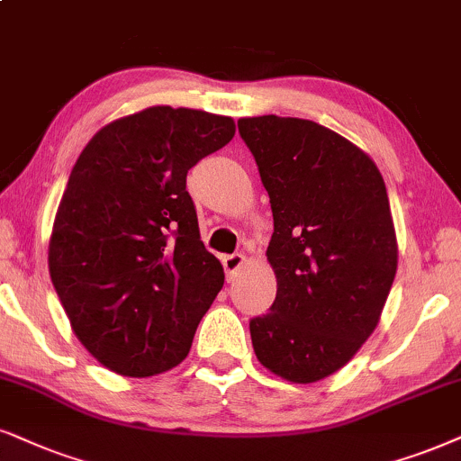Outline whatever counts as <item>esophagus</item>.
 Masks as SVG:
<instances>
[{"instance_id": "34e87169", "label": "esophagus", "mask_w": 461, "mask_h": 461, "mask_svg": "<svg viewBox=\"0 0 461 461\" xmlns=\"http://www.w3.org/2000/svg\"><path fill=\"white\" fill-rule=\"evenodd\" d=\"M242 266H244V255L242 253L225 255V258H223V267H225V274H227V281H231V278L236 276V272L240 270Z\"/></svg>"}]
</instances>
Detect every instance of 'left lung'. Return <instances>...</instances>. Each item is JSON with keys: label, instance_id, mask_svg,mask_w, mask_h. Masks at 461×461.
Listing matches in <instances>:
<instances>
[{"label": "left lung", "instance_id": "obj_1", "mask_svg": "<svg viewBox=\"0 0 461 461\" xmlns=\"http://www.w3.org/2000/svg\"><path fill=\"white\" fill-rule=\"evenodd\" d=\"M238 130L270 195V312L250 321L259 364L317 383L353 359L381 321L398 270L385 180L351 140L295 116H244Z\"/></svg>", "mask_w": 461, "mask_h": 461}]
</instances>
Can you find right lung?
Instances as JSON below:
<instances>
[{
  "instance_id": "1",
  "label": "right lung",
  "mask_w": 461,
  "mask_h": 461,
  "mask_svg": "<svg viewBox=\"0 0 461 461\" xmlns=\"http://www.w3.org/2000/svg\"><path fill=\"white\" fill-rule=\"evenodd\" d=\"M234 133L231 116L150 106L104 125L74 163L49 272L80 345L116 375L178 366L223 287L187 172Z\"/></svg>"
}]
</instances>
